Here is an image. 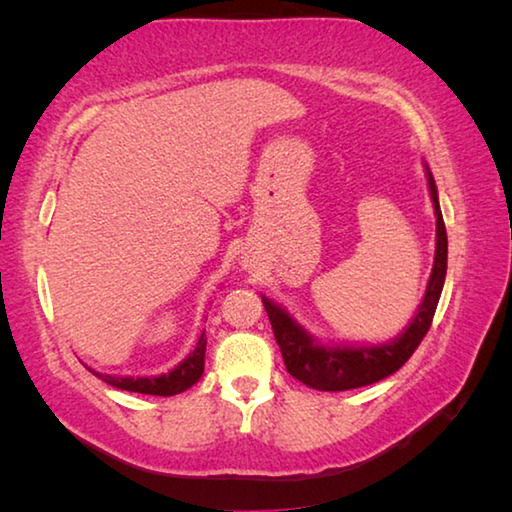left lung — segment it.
<instances>
[{
    "label": "left lung",
    "instance_id": "8db88e82",
    "mask_svg": "<svg viewBox=\"0 0 512 512\" xmlns=\"http://www.w3.org/2000/svg\"><path fill=\"white\" fill-rule=\"evenodd\" d=\"M427 176L431 201L436 207V257H433L431 277L418 314L413 316L411 325L395 341L370 345V348L366 345H361V348H329V345H320L311 339L305 329L287 314V309L262 298L275 341L280 345L284 366L305 386L316 388V391H350V388L375 384V381L400 370L427 336L447 275V230L438 205V189L429 169Z\"/></svg>",
    "mask_w": 512,
    "mask_h": 512
}]
</instances>
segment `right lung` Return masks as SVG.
<instances>
[{"label": "right lung", "mask_w": 512, "mask_h": 512, "mask_svg": "<svg viewBox=\"0 0 512 512\" xmlns=\"http://www.w3.org/2000/svg\"><path fill=\"white\" fill-rule=\"evenodd\" d=\"M205 345H207V336L203 332L201 339L196 343V348L189 352V357L185 361H180L176 368L167 372V375H160V377H115V375H101V372H94V370L92 375H97L110 386L121 388V391L160 395V397L178 395L201 379L203 368H205Z\"/></svg>", "instance_id": "1"}]
</instances>
